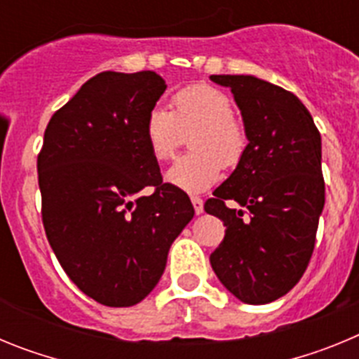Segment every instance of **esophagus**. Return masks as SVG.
<instances>
[{"instance_id":"34e87169","label":"esophagus","mask_w":359,"mask_h":359,"mask_svg":"<svg viewBox=\"0 0 359 359\" xmlns=\"http://www.w3.org/2000/svg\"><path fill=\"white\" fill-rule=\"evenodd\" d=\"M190 201H192V205H194L196 214H203V199L199 198V196H192Z\"/></svg>"}]
</instances>
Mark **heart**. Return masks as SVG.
<instances>
[{"mask_svg":"<svg viewBox=\"0 0 359 359\" xmlns=\"http://www.w3.org/2000/svg\"><path fill=\"white\" fill-rule=\"evenodd\" d=\"M190 135L192 152L177 158L167 182L187 192H201L221 177V167H236L248 149V133L233 115V102L214 86L196 84L172 97V111L156 106L145 118V142L158 161H167Z\"/></svg>","mask_w":359,"mask_h":359,"instance_id":"heart-1","label":"heart"}]
</instances>
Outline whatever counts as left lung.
Masks as SVG:
<instances>
[{
	"label": "left lung",
	"instance_id": "obj_1",
	"mask_svg": "<svg viewBox=\"0 0 359 359\" xmlns=\"http://www.w3.org/2000/svg\"><path fill=\"white\" fill-rule=\"evenodd\" d=\"M230 88L248 133L246 154L205 203L226 226L210 255L217 278L241 302L261 306L302 278L325 203L322 138L298 97L253 75H210ZM236 201L249 210L230 209Z\"/></svg>",
	"mask_w": 359,
	"mask_h": 359
}]
</instances>
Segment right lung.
<instances>
[{
  "instance_id": "right-lung-1",
  "label": "right lung",
  "mask_w": 359,
  "mask_h": 359,
  "mask_svg": "<svg viewBox=\"0 0 359 359\" xmlns=\"http://www.w3.org/2000/svg\"><path fill=\"white\" fill-rule=\"evenodd\" d=\"M165 90L154 72L98 73L44 131V231L73 284L102 306L142 302L194 217L189 196L163 183L145 142V118ZM147 186L151 195L141 192Z\"/></svg>"
}]
</instances>
